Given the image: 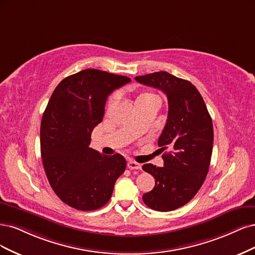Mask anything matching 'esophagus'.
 Segmentation results:
<instances>
[{
    "label": "esophagus",
    "instance_id": "34e87169",
    "mask_svg": "<svg viewBox=\"0 0 255 255\" xmlns=\"http://www.w3.org/2000/svg\"><path fill=\"white\" fill-rule=\"evenodd\" d=\"M127 167L129 169H141L142 168V165L139 163L135 162V161H132V160H129L127 162Z\"/></svg>",
    "mask_w": 255,
    "mask_h": 255
}]
</instances>
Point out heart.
<instances>
[{"label":"heart","instance_id":"obj_1","mask_svg":"<svg viewBox=\"0 0 255 255\" xmlns=\"http://www.w3.org/2000/svg\"><path fill=\"white\" fill-rule=\"evenodd\" d=\"M150 96H154L153 94H150V93H146V94H142V95H139L138 96V98H143V97H150Z\"/></svg>","mask_w":255,"mask_h":255}]
</instances>
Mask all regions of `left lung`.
<instances>
[{
    "label": "left lung",
    "mask_w": 255,
    "mask_h": 255,
    "mask_svg": "<svg viewBox=\"0 0 255 255\" xmlns=\"http://www.w3.org/2000/svg\"><path fill=\"white\" fill-rule=\"evenodd\" d=\"M135 80L161 90L168 100L166 125L158 145L169 151L162 155L163 167L143 165L155 180L143 201L155 211H174L194 198L208 175L214 139L212 119L201 94L188 80L163 71Z\"/></svg>",
    "instance_id": "8db88e82"
}]
</instances>
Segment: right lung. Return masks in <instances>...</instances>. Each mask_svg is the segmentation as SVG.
<instances>
[{
  "label": "right lung",
  "mask_w": 255,
  "mask_h": 255,
  "mask_svg": "<svg viewBox=\"0 0 255 255\" xmlns=\"http://www.w3.org/2000/svg\"><path fill=\"white\" fill-rule=\"evenodd\" d=\"M130 81L101 70H83L61 80L46 106L40 128L43 167L56 195L74 209L104 207L126 169L123 155H103L89 145L103 121L107 97Z\"/></svg>",
  "instance_id": "right-lung-1"
}]
</instances>
